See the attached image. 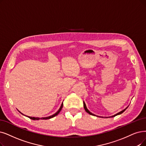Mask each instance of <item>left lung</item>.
<instances>
[{
	"instance_id": "left-lung-1",
	"label": "left lung",
	"mask_w": 146,
	"mask_h": 146,
	"mask_svg": "<svg viewBox=\"0 0 146 146\" xmlns=\"http://www.w3.org/2000/svg\"><path fill=\"white\" fill-rule=\"evenodd\" d=\"M83 105H84V110H85V111H86L87 113H89V114H90V115H95V114H92L91 112H90L88 110V109H87V107H86V104H85V103H84V102H83ZM127 107H126L125 109H124L123 110H122L121 111H120V112H119V113H118L117 114H115V115H114L113 116H112V117H115V115H119V114H121V113H123L124 111H125L127 108ZM99 117H100V116H99Z\"/></svg>"
}]
</instances>
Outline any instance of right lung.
<instances>
[{
  "label": "right lung",
  "mask_w": 146,
  "mask_h": 146,
  "mask_svg": "<svg viewBox=\"0 0 146 146\" xmlns=\"http://www.w3.org/2000/svg\"><path fill=\"white\" fill-rule=\"evenodd\" d=\"M63 103L62 104V105H61V107H60V109L57 111V113H56L54 114H53V115H51V116H49V117H42V118H39V117H29V116H27V117L29 118V119H32V120H39V119H42V120H46V119H51V118H53V117H55L56 115H57L58 114H59V113H60V111L62 110V107H63ZM22 114V113H21ZM24 115V114H23Z\"/></svg>",
  "instance_id": "obj_1"
}]
</instances>
